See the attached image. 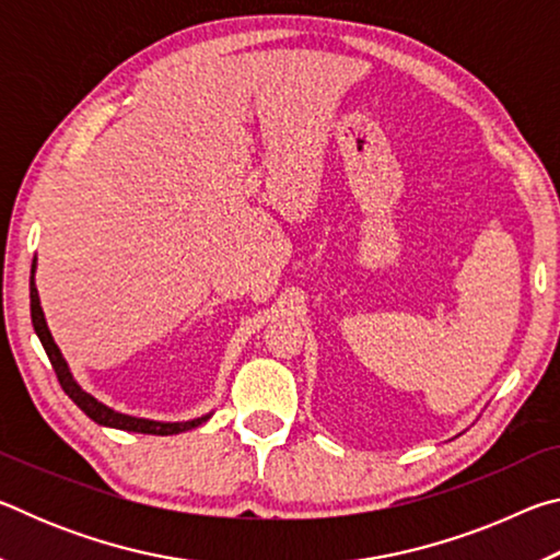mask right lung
Segmentation results:
<instances>
[{
  "label": "right lung",
  "instance_id": "1",
  "mask_svg": "<svg viewBox=\"0 0 560 560\" xmlns=\"http://www.w3.org/2000/svg\"><path fill=\"white\" fill-rule=\"evenodd\" d=\"M34 271H36V259L32 264V281H30V296H32V324L36 336H39L42 346L46 350V355L51 360V368L59 383L63 387V393L71 397V400L86 412L93 422L103 424V428H116V430H128V432H140V434H179L197 428V424L207 422L212 417V412H207L202 417H195V420H185V422H158V420H145V417H132V415H122L113 407L103 405L101 400H96L91 393L83 390V387L75 383V377L71 375V368L66 363L59 346L54 343V336L49 326H46L44 311H42V301H39V291H36L34 283Z\"/></svg>",
  "mask_w": 560,
  "mask_h": 560
}]
</instances>
